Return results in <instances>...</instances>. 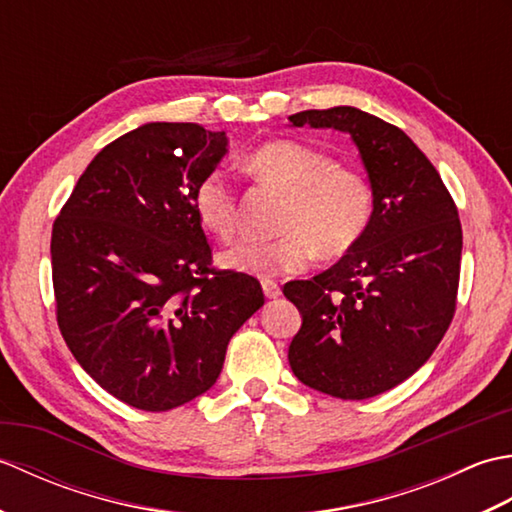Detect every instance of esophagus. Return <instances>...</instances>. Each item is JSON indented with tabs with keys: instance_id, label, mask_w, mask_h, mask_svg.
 Listing matches in <instances>:
<instances>
[{
	"instance_id": "34e87169",
	"label": "esophagus",
	"mask_w": 512,
	"mask_h": 512,
	"mask_svg": "<svg viewBox=\"0 0 512 512\" xmlns=\"http://www.w3.org/2000/svg\"><path fill=\"white\" fill-rule=\"evenodd\" d=\"M262 290H264V295L268 297V299H277V297H281V288H279V284H275V281H262Z\"/></svg>"
}]
</instances>
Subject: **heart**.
I'll return each instance as SVG.
<instances>
[{
    "label": "heart",
    "mask_w": 512,
    "mask_h": 512,
    "mask_svg": "<svg viewBox=\"0 0 512 512\" xmlns=\"http://www.w3.org/2000/svg\"><path fill=\"white\" fill-rule=\"evenodd\" d=\"M257 180L288 193L275 239H242L222 255V264L257 279H277L306 270L314 248L341 257L358 246L374 215L372 184L358 169L336 165L319 147L299 140H273L246 160ZM193 211L206 231L231 239L239 228V195L222 169H213L193 191Z\"/></svg>",
    "instance_id": "b5f03b06"
}]
</instances>
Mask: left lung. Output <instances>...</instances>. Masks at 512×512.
I'll return each mask as SVG.
<instances>
[{"instance_id":"obj_1","label":"left lung","mask_w":512,"mask_h":512,"mask_svg":"<svg viewBox=\"0 0 512 512\" xmlns=\"http://www.w3.org/2000/svg\"><path fill=\"white\" fill-rule=\"evenodd\" d=\"M290 123L352 136L374 215L332 268L284 286L303 319L288 361L303 385L365 400L418 372L449 330L462 259L458 206L431 160L383 118L343 105L292 114Z\"/></svg>"}]
</instances>
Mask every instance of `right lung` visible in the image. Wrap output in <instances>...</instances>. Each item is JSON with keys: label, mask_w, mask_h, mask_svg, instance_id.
<instances>
[{"label": "right lung", "mask_w": 512, "mask_h": 512, "mask_svg": "<svg viewBox=\"0 0 512 512\" xmlns=\"http://www.w3.org/2000/svg\"><path fill=\"white\" fill-rule=\"evenodd\" d=\"M198 123H147L103 147L52 224L57 323L118 400L176 409L215 385L226 347L264 306L259 281L213 268L193 191L226 154Z\"/></svg>", "instance_id": "right-lung-1"}]
</instances>
